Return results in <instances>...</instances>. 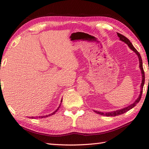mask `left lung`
<instances>
[{
    "instance_id": "left-lung-1",
    "label": "left lung",
    "mask_w": 149,
    "mask_h": 149,
    "mask_svg": "<svg viewBox=\"0 0 149 149\" xmlns=\"http://www.w3.org/2000/svg\"><path fill=\"white\" fill-rule=\"evenodd\" d=\"M117 36L119 37L120 41L124 42L125 44L128 45V47L130 48L131 49L134 51V52L136 53L137 56H138L139 61V68L141 70V75H142V81H141V91H140V94L138 96V98L136 100V101H135L133 104H132L131 105H128V107H126L123 108V109H118L117 111H113L105 112V113H102L100 111H94L97 114L107 116V117H115V116L122 115V114H123V113L127 112L128 111L130 110L131 109H132V108L136 106V105L137 104V103L140 101L141 98V95H142V93H143V86H144V83H145V72H144V70H143V61H142L141 56L140 54L139 53L138 51L136 50V49L134 47V45H132L130 41V40L127 38L126 37H125L124 36H123V34H120L119 33H117Z\"/></svg>"
}]
</instances>
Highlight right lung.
<instances>
[{
	"instance_id": "1",
	"label": "right lung",
	"mask_w": 149,
	"mask_h": 149,
	"mask_svg": "<svg viewBox=\"0 0 149 149\" xmlns=\"http://www.w3.org/2000/svg\"><path fill=\"white\" fill-rule=\"evenodd\" d=\"M62 101H63V98H62V100H61V102H62ZM61 103L60 104V105H59V106H58V107L57 108V109H56L55 111L53 112L52 113H51V114H49V115H45V116H39V117H31V118H44V117H49V116L53 115L55 114V113L56 111H57V110H58L59 107H61Z\"/></svg>"
}]
</instances>
